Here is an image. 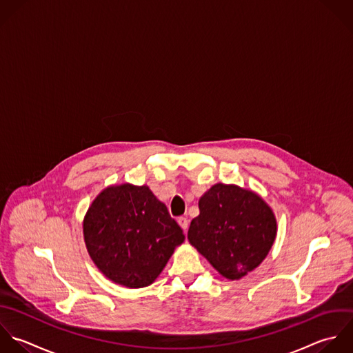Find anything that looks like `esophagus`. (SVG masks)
<instances>
[{
  "label": "esophagus",
  "mask_w": 353,
  "mask_h": 353,
  "mask_svg": "<svg viewBox=\"0 0 353 353\" xmlns=\"http://www.w3.org/2000/svg\"><path fill=\"white\" fill-rule=\"evenodd\" d=\"M177 223H179V225L184 230V232L188 230V224H190V221H188V219H187V217H179V219H177Z\"/></svg>",
  "instance_id": "1"
}]
</instances>
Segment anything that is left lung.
Wrapping results in <instances>:
<instances>
[{
  "instance_id": "8db88e82",
  "label": "left lung",
  "mask_w": 353,
  "mask_h": 353,
  "mask_svg": "<svg viewBox=\"0 0 353 353\" xmlns=\"http://www.w3.org/2000/svg\"><path fill=\"white\" fill-rule=\"evenodd\" d=\"M188 241L227 279H241L265 259L276 236L271 208L254 192L216 184L199 199Z\"/></svg>"
}]
</instances>
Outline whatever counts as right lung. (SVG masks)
<instances>
[{
	"label": "right lung",
	"mask_w": 353,
	"mask_h": 353,
	"mask_svg": "<svg viewBox=\"0 0 353 353\" xmlns=\"http://www.w3.org/2000/svg\"><path fill=\"white\" fill-rule=\"evenodd\" d=\"M89 256L112 282L130 289L151 285L184 234L147 185L105 188L83 220Z\"/></svg>",
	"instance_id": "1"
}]
</instances>
